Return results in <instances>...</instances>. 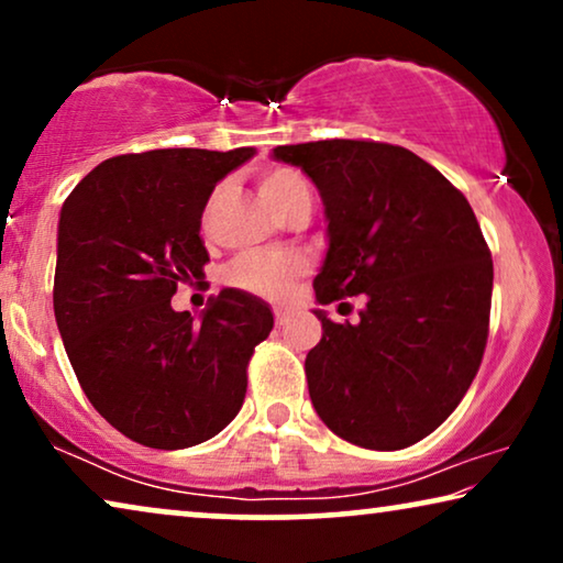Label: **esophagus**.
I'll return each mask as SVG.
<instances>
[{
  "label": "esophagus",
  "mask_w": 563,
  "mask_h": 563,
  "mask_svg": "<svg viewBox=\"0 0 563 563\" xmlns=\"http://www.w3.org/2000/svg\"><path fill=\"white\" fill-rule=\"evenodd\" d=\"M274 318H276V325L279 328H284L289 322V312L287 310H282V307H276L274 310Z\"/></svg>",
  "instance_id": "esophagus-1"
}]
</instances>
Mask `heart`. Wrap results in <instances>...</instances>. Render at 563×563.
I'll list each match as a JSON object with an SVG mask.
<instances>
[{"label": "heart", "instance_id": "obj_1", "mask_svg": "<svg viewBox=\"0 0 563 563\" xmlns=\"http://www.w3.org/2000/svg\"><path fill=\"white\" fill-rule=\"evenodd\" d=\"M258 189L266 202L284 214L299 195L310 191V184L295 168L274 166L258 176ZM305 268L307 261L297 253H245L228 268V282L258 297H284Z\"/></svg>", "mask_w": 563, "mask_h": 563}]
</instances>
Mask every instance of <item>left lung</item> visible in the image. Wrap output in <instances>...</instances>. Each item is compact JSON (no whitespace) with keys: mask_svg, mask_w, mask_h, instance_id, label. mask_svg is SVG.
Segmentation results:
<instances>
[{"mask_svg":"<svg viewBox=\"0 0 563 563\" xmlns=\"http://www.w3.org/2000/svg\"><path fill=\"white\" fill-rule=\"evenodd\" d=\"M320 189L328 256L320 305L366 295L358 322H322L305 358L320 420L361 449L422 441L456 410L489 335L492 253L466 197L402 145H276Z\"/></svg>","mask_w":563,"mask_h":563,"instance_id":"8db88e82","label":"left lung"}]
</instances>
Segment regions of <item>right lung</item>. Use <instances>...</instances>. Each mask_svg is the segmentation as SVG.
I'll list each match as a JSON object with an SVG mask.
<instances>
[{"instance_id": "right-lung-1", "label": "right lung", "mask_w": 563, "mask_h": 563, "mask_svg": "<svg viewBox=\"0 0 563 563\" xmlns=\"http://www.w3.org/2000/svg\"><path fill=\"white\" fill-rule=\"evenodd\" d=\"M253 148H158L107 158L66 197L53 312L95 410L148 449H189L235 418L253 349L274 314L222 289L202 320L176 312L179 282L210 261L202 212Z\"/></svg>"}]
</instances>
